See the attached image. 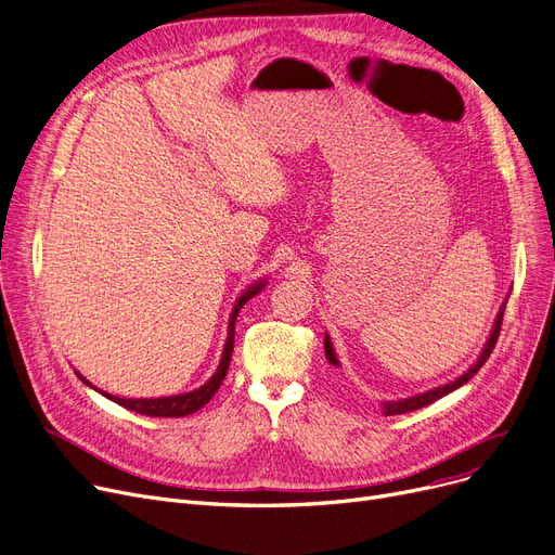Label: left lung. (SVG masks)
<instances>
[{
    "label": "left lung",
    "instance_id": "1",
    "mask_svg": "<svg viewBox=\"0 0 555 555\" xmlns=\"http://www.w3.org/2000/svg\"><path fill=\"white\" fill-rule=\"evenodd\" d=\"M504 307H506V305H504ZM504 307H501V311H499V315H496L494 327H492V334H490V338H488V343H486V348H483L481 357L477 359V363H474L465 375H461L459 379H454V382H450V384L438 386V388H434V390L413 395V398L398 400V402H384L382 413H384V415H400V413H409V411L422 409V406H427V404H431V402H436V400L444 398L447 392H452V390L461 388L463 384H467L474 375H477V373L481 371V365L488 361V357L492 354V350H494V346H496V338H499V332H501V321H504ZM325 357H327V361H330L332 365H338L336 354H334V350H332V343H330V336H327V334H325Z\"/></svg>",
    "mask_w": 555,
    "mask_h": 555
}]
</instances>
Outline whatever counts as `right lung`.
Returning <instances> with one entry per match:
<instances>
[{
    "mask_svg": "<svg viewBox=\"0 0 555 555\" xmlns=\"http://www.w3.org/2000/svg\"><path fill=\"white\" fill-rule=\"evenodd\" d=\"M263 282H257L255 286H250L248 292L236 300L234 305V311L230 315V334H228V340H225V348H223V357H221V363L217 367V373L212 375V379H209L207 384H203L201 388L192 390V392H182V395H173V398H155V400H124V398H115V395H108L103 392L105 398L117 402L119 406L124 409H130L135 413H142V415H153V417H182V415H190V413H196L198 409H203L209 400L215 398V392L219 390V386L223 384L225 379V373H228V365H230V357H232V348H234V321H236V313H240V309L244 307V302H248L255 294L261 292ZM88 386H92L88 382Z\"/></svg>",
    "mask_w": 555,
    "mask_h": 555,
    "instance_id": "right-lung-1",
    "label": "right lung"
}]
</instances>
